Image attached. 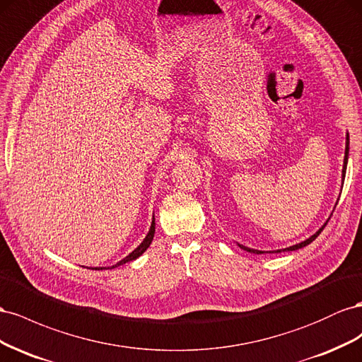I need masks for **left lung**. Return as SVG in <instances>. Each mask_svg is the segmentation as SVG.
I'll return each instance as SVG.
<instances>
[{"label": "left lung", "instance_id": "left-lung-1", "mask_svg": "<svg viewBox=\"0 0 362 362\" xmlns=\"http://www.w3.org/2000/svg\"><path fill=\"white\" fill-rule=\"evenodd\" d=\"M347 154H349V133H347V138H346V156H344V167H343V179L346 177V167H347ZM327 224V223H326ZM325 224V226H326ZM325 226L322 227V229H320L317 233H314L311 238H308L306 241H303V243H300V244H296V245H291V247H288V249H284V250H297V249H302V247H305V245H308V244H311L317 236L322 233V230L325 229ZM241 249H244V250H247V252H250V253H264V252H261V250H253V249H249V247H244V245H241V244H238ZM277 252H282V250H277Z\"/></svg>", "mask_w": 362, "mask_h": 362}]
</instances>
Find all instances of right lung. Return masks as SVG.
<instances>
[{
  "mask_svg": "<svg viewBox=\"0 0 362 362\" xmlns=\"http://www.w3.org/2000/svg\"><path fill=\"white\" fill-rule=\"evenodd\" d=\"M154 224H156V223H154V218H153V223H151V227H150V230H148V235L146 236V240H144V241L139 244L138 249H135V250H133L129 256L124 257L122 261H119V262H118V264H115V265H112V268H115V267H118V265H121V264H126V262H129V261L136 259V257H139L144 252H146V250L148 249L150 244H151V241H153L154 229H156V227H154ZM95 270H97V268H95ZM98 270H100V268H98ZM101 270H103V268H101Z\"/></svg>",
  "mask_w": 362,
  "mask_h": 362,
  "instance_id": "right-lung-1",
  "label": "right lung"
}]
</instances>
